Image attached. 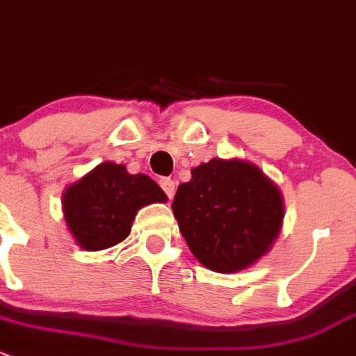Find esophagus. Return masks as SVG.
Wrapping results in <instances>:
<instances>
[{"instance_id":"obj_1","label":"esophagus","mask_w":356,"mask_h":356,"mask_svg":"<svg viewBox=\"0 0 356 356\" xmlns=\"http://www.w3.org/2000/svg\"><path fill=\"white\" fill-rule=\"evenodd\" d=\"M159 185L161 188L164 190V193L168 195V199H173L175 197V190H177V186H175V181L171 178H161L159 179Z\"/></svg>"}]
</instances>
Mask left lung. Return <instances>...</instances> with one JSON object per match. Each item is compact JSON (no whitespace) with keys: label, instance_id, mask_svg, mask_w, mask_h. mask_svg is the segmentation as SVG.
Masks as SVG:
<instances>
[{"label":"left lung","instance_id":"8db88e82","mask_svg":"<svg viewBox=\"0 0 356 356\" xmlns=\"http://www.w3.org/2000/svg\"><path fill=\"white\" fill-rule=\"evenodd\" d=\"M179 233L216 273H238L266 255L284 218L280 188L255 164L211 159L192 170L173 204Z\"/></svg>","mask_w":356,"mask_h":356}]
</instances>
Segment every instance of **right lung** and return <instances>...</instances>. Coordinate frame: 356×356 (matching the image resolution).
<instances>
[{"label": "right lung", "mask_w": 356, "mask_h": 356, "mask_svg": "<svg viewBox=\"0 0 356 356\" xmlns=\"http://www.w3.org/2000/svg\"><path fill=\"white\" fill-rule=\"evenodd\" d=\"M166 200V193L147 175H130L123 164L108 161L68 186L63 212L76 243L96 252L130 234L138 209Z\"/></svg>", "instance_id": "right-lung-1"}]
</instances>
